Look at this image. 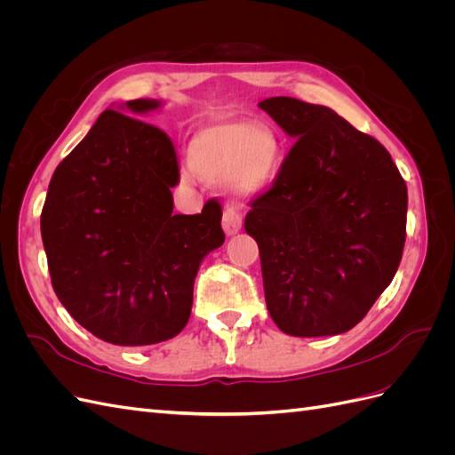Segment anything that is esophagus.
<instances>
[{
	"instance_id": "esophagus-1",
	"label": "esophagus",
	"mask_w": 455,
	"mask_h": 455,
	"mask_svg": "<svg viewBox=\"0 0 455 455\" xmlns=\"http://www.w3.org/2000/svg\"><path fill=\"white\" fill-rule=\"evenodd\" d=\"M222 228L226 231V235H235V233H239L243 228V216L235 209L224 211Z\"/></svg>"
}]
</instances>
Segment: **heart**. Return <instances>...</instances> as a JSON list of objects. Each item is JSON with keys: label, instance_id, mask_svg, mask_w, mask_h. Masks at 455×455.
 Returning a JSON list of instances; mask_svg holds the SVG:
<instances>
[{"label": "heart", "instance_id": "b5f03b06", "mask_svg": "<svg viewBox=\"0 0 455 455\" xmlns=\"http://www.w3.org/2000/svg\"><path fill=\"white\" fill-rule=\"evenodd\" d=\"M283 144L254 121H218L199 127L189 140V161L209 180H226L241 199L267 191L283 169Z\"/></svg>", "mask_w": 455, "mask_h": 455}]
</instances>
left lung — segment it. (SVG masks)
Wrapping results in <instances>:
<instances>
[{
  "mask_svg": "<svg viewBox=\"0 0 455 455\" xmlns=\"http://www.w3.org/2000/svg\"><path fill=\"white\" fill-rule=\"evenodd\" d=\"M258 106L296 140L244 218L259 249L267 311L288 336L343 334L401 264L406 184L389 151L334 109L291 96Z\"/></svg>",
  "mask_w": 455,
  "mask_h": 455,
  "instance_id": "8db88e82",
  "label": "left lung"
}]
</instances>
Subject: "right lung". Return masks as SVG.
<instances>
[{"label": "right lung", "instance_id": "obj_1", "mask_svg": "<svg viewBox=\"0 0 455 455\" xmlns=\"http://www.w3.org/2000/svg\"><path fill=\"white\" fill-rule=\"evenodd\" d=\"M157 100H129L148 114ZM106 109L54 171L41 211L51 283L96 338L151 346L182 332L203 258L224 244L222 206L174 214L176 151L161 129Z\"/></svg>", "mask_w": 455, "mask_h": 455}]
</instances>
